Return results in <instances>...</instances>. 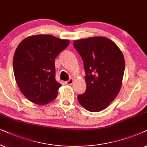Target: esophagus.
<instances>
[{"label":"esophagus","mask_w":147,"mask_h":147,"mask_svg":"<svg viewBox=\"0 0 147 147\" xmlns=\"http://www.w3.org/2000/svg\"><path fill=\"white\" fill-rule=\"evenodd\" d=\"M73 81H74V80H73V79H70L68 80V81H66V82H65V83L66 84V85H72V83H73Z\"/></svg>","instance_id":"obj_1"}]
</instances>
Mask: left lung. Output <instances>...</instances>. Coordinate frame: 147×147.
Wrapping results in <instances>:
<instances>
[{
    "label": "left lung",
    "mask_w": 147,
    "mask_h": 147,
    "mask_svg": "<svg viewBox=\"0 0 147 147\" xmlns=\"http://www.w3.org/2000/svg\"><path fill=\"white\" fill-rule=\"evenodd\" d=\"M74 47L83 59L87 89L78 95V101L87 110L105 109L118 95L122 84L125 60L122 51L105 37L74 41Z\"/></svg>",
    "instance_id": "obj_1"
}]
</instances>
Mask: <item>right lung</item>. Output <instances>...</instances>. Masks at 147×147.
<instances>
[{"label": "right lung", "instance_id": "1", "mask_svg": "<svg viewBox=\"0 0 147 147\" xmlns=\"http://www.w3.org/2000/svg\"><path fill=\"white\" fill-rule=\"evenodd\" d=\"M69 44V40L50 35H35L17 46L13 61L15 78L31 102L44 105L56 98L62 85L55 79L54 60Z\"/></svg>", "mask_w": 147, "mask_h": 147}]
</instances>
